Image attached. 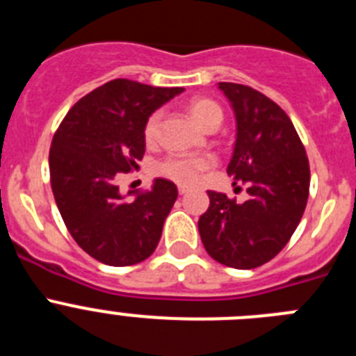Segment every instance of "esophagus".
<instances>
[{
  "instance_id": "esophagus-1",
  "label": "esophagus",
  "mask_w": 356,
  "mask_h": 356,
  "mask_svg": "<svg viewBox=\"0 0 356 356\" xmlns=\"http://www.w3.org/2000/svg\"><path fill=\"white\" fill-rule=\"evenodd\" d=\"M188 193V188L187 187H180L178 188V194H180V196H185V194Z\"/></svg>"
}]
</instances>
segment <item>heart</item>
<instances>
[{
	"mask_svg": "<svg viewBox=\"0 0 356 356\" xmlns=\"http://www.w3.org/2000/svg\"><path fill=\"white\" fill-rule=\"evenodd\" d=\"M188 114L203 130H216L222 122V108L209 97H196L188 103ZM162 112L156 110L144 124V139L147 144L156 143L160 134ZM213 168V159L209 155H172L156 165V172L178 185H196L203 172Z\"/></svg>",
	"mask_w": 356,
	"mask_h": 356,
	"instance_id": "obj_1",
	"label": "heart"
}]
</instances>
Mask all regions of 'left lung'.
Returning <instances> with one entry per match:
<instances>
[{"instance_id": "left-lung-1", "label": "left lung", "mask_w": 356, "mask_h": 356, "mask_svg": "<svg viewBox=\"0 0 356 356\" xmlns=\"http://www.w3.org/2000/svg\"><path fill=\"white\" fill-rule=\"evenodd\" d=\"M237 124L228 172L246 184L237 203L209 191L210 207L197 221L207 253L222 266L253 269L284 250L301 221L308 200L310 168L289 115L248 85H217Z\"/></svg>"}]
</instances>
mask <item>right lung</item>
Returning <instances> with one entry per match:
<instances>
[{
    "instance_id": "right-lung-1",
    "label": "right lung",
    "mask_w": 356,
    "mask_h": 356,
    "mask_svg": "<svg viewBox=\"0 0 356 356\" xmlns=\"http://www.w3.org/2000/svg\"><path fill=\"white\" fill-rule=\"evenodd\" d=\"M184 92L112 80L81 97L53 137L49 176L56 207L78 246L106 266L146 260L162 235L178 188L155 178L149 191H119L122 172L146 151L144 124L156 108Z\"/></svg>"
}]
</instances>
